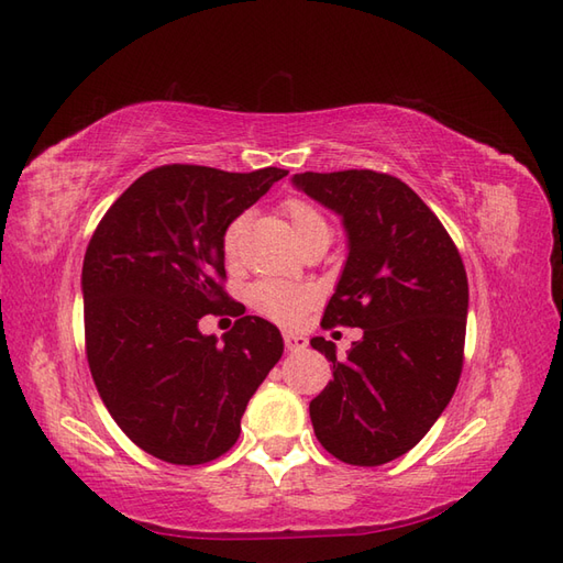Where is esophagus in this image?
Listing matches in <instances>:
<instances>
[{"mask_svg":"<svg viewBox=\"0 0 563 563\" xmlns=\"http://www.w3.org/2000/svg\"><path fill=\"white\" fill-rule=\"evenodd\" d=\"M284 345H286V350L298 352V350H305V347H308V338L300 335V333L286 331V333H284Z\"/></svg>","mask_w":563,"mask_h":563,"instance_id":"obj_1","label":"esophagus"}]
</instances>
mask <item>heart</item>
I'll use <instances>...</instances> for the list:
<instances>
[{
  "mask_svg": "<svg viewBox=\"0 0 563 563\" xmlns=\"http://www.w3.org/2000/svg\"><path fill=\"white\" fill-rule=\"evenodd\" d=\"M284 216L288 220V225H291L298 242L302 240V236H308L319 230L331 232L327 218H323V213L317 207H312L310 201L288 199L284 203ZM242 236H244V218H234L223 234V253L228 261H234L236 255H240ZM251 302H253V308L261 314H265L267 319L291 327V323H298L302 319V314L308 312L310 302H312V294L308 291V288L296 286V284L261 282L251 288Z\"/></svg>",
  "mask_w": 563,
  "mask_h": 563,
  "instance_id": "obj_1",
  "label": "heart"
}]
</instances>
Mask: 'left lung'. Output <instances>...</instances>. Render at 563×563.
<instances>
[{
	"label": "left lung",
	"instance_id": "1",
	"mask_svg": "<svg viewBox=\"0 0 563 563\" xmlns=\"http://www.w3.org/2000/svg\"><path fill=\"white\" fill-rule=\"evenodd\" d=\"M294 185L343 218L347 261L321 327L364 329L345 360L310 345L333 380L310 401L319 444L376 467L411 451L444 413L463 371L467 275L439 218L395 176L350 168L296 174Z\"/></svg>",
	"mask_w": 563,
	"mask_h": 563
}]
</instances>
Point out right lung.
Wrapping results in <instances>:
<instances>
[{
    "label": "right lung",
    "instance_id": "obj_1",
    "mask_svg": "<svg viewBox=\"0 0 563 563\" xmlns=\"http://www.w3.org/2000/svg\"><path fill=\"white\" fill-rule=\"evenodd\" d=\"M288 172L152 168L100 220L81 267L84 338L98 395L122 432L172 465H203L242 432L253 391L284 352L275 323L199 331L225 294L223 234ZM228 312V310H225Z\"/></svg>",
    "mask_w": 563,
    "mask_h": 563
}]
</instances>
